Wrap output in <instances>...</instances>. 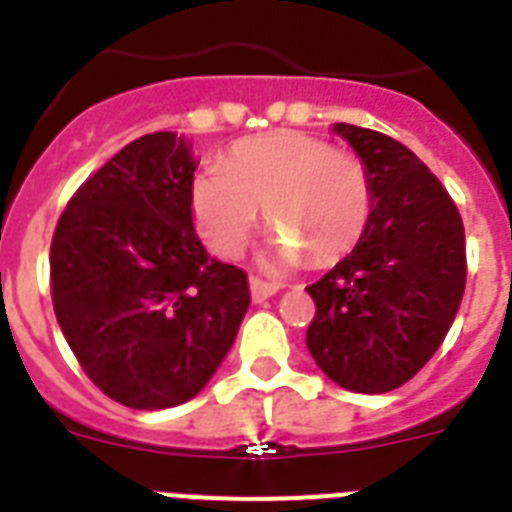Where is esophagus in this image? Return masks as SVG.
<instances>
[{
  "instance_id": "obj_1",
  "label": "esophagus",
  "mask_w": 512,
  "mask_h": 512,
  "mask_svg": "<svg viewBox=\"0 0 512 512\" xmlns=\"http://www.w3.org/2000/svg\"><path fill=\"white\" fill-rule=\"evenodd\" d=\"M249 289H252V300H255V303H263V300H268V297L279 292V284H276V281H263L255 276V279L249 281Z\"/></svg>"
}]
</instances>
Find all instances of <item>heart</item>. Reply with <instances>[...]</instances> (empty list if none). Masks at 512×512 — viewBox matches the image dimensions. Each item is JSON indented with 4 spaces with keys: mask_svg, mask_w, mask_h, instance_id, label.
<instances>
[{
    "mask_svg": "<svg viewBox=\"0 0 512 512\" xmlns=\"http://www.w3.org/2000/svg\"><path fill=\"white\" fill-rule=\"evenodd\" d=\"M372 207V180L356 156L292 130L239 140L223 164L201 170L191 185L199 236L223 260L247 249L260 209L311 260H335L364 236ZM294 245L279 239V255L297 257Z\"/></svg>",
    "mask_w": 512,
    "mask_h": 512,
    "instance_id": "1",
    "label": "heart"
}]
</instances>
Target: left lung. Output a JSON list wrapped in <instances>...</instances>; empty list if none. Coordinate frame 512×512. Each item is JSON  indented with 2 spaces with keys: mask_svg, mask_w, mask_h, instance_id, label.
<instances>
[{
  "mask_svg": "<svg viewBox=\"0 0 512 512\" xmlns=\"http://www.w3.org/2000/svg\"><path fill=\"white\" fill-rule=\"evenodd\" d=\"M361 156L374 207L348 257L308 287V350L329 380L388 393L428 364L452 327L468 276L457 204L398 140L335 124Z\"/></svg>",
  "mask_w": 512,
  "mask_h": 512,
  "instance_id": "1",
  "label": "left lung"
}]
</instances>
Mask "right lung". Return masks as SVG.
I'll use <instances>...</instances> for the list:
<instances>
[{"label": "right lung", "instance_id": "right-lung-1", "mask_svg": "<svg viewBox=\"0 0 512 512\" xmlns=\"http://www.w3.org/2000/svg\"><path fill=\"white\" fill-rule=\"evenodd\" d=\"M193 172L175 132L143 135L76 188L52 233L60 329L84 374L130 409L196 396L252 300L247 273L201 247Z\"/></svg>", "mask_w": 512, "mask_h": 512}]
</instances>
